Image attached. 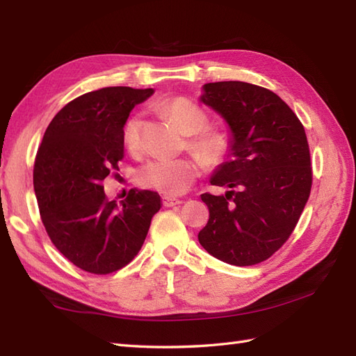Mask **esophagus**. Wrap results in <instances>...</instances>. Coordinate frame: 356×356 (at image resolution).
Returning <instances> with one entry per match:
<instances>
[{
    "label": "esophagus",
    "instance_id": "obj_1",
    "mask_svg": "<svg viewBox=\"0 0 356 356\" xmlns=\"http://www.w3.org/2000/svg\"><path fill=\"white\" fill-rule=\"evenodd\" d=\"M162 203H163V207L170 208V207L180 205V203H182V200H179V199H176V197H171V195H163V197H162Z\"/></svg>",
    "mask_w": 356,
    "mask_h": 356
}]
</instances>
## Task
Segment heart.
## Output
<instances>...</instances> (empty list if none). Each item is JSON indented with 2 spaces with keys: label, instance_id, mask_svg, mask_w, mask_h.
<instances>
[{
  "label": "heart",
  "instance_id": "heart-1",
  "mask_svg": "<svg viewBox=\"0 0 356 356\" xmlns=\"http://www.w3.org/2000/svg\"><path fill=\"white\" fill-rule=\"evenodd\" d=\"M161 110L185 136H191L188 148L209 166L220 165L229 154L231 139L222 130L207 128L208 116L197 104L186 97H172L161 105ZM124 143L130 151L139 148V118H131L124 128ZM203 166L194 157L188 159H154L142 166L138 182L163 193L165 195H180L191 186L202 174Z\"/></svg>",
  "mask_w": 356,
  "mask_h": 356
}]
</instances>
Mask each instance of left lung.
Here are the masks:
<instances>
[{
	"mask_svg": "<svg viewBox=\"0 0 356 356\" xmlns=\"http://www.w3.org/2000/svg\"><path fill=\"white\" fill-rule=\"evenodd\" d=\"M200 102L231 130L228 161L218 165L209 182L238 191L202 194L209 220L199 241L218 260L251 266L284 245L311 194L305 128L282 97L248 82H209Z\"/></svg>",
	"mask_w": 356,
	"mask_h": 356,
	"instance_id": "8db88e82",
	"label": "left lung"
}]
</instances>
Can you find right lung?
<instances>
[{"label":"right lung","instance_id":"obj_1","mask_svg":"<svg viewBox=\"0 0 356 356\" xmlns=\"http://www.w3.org/2000/svg\"><path fill=\"white\" fill-rule=\"evenodd\" d=\"M153 88L105 87L58 111L38 148L33 188L51 243L74 266L105 275L130 263L145 241L161 195L130 190L122 205L102 180L119 170L124 125Z\"/></svg>","mask_w":356,"mask_h":356}]
</instances>
